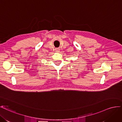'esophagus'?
I'll return each mask as SVG.
<instances>
[{"mask_svg": "<svg viewBox=\"0 0 122 122\" xmlns=\"http://www.w3.org/2000/svg\"><path fill=\"white\" fill-rule=\"evenodd\" d=\"M59 51H60V49L59 48H56L55 49V52H56L58 53V52H59Z\"/></svg>", "mask_w": 122, "mask_h": 122, "instance_id": "1", "label": "esophagus"}]
</instances>
